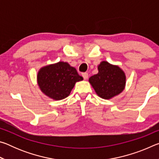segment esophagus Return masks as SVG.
Listing matches in <instances>:
<instances>
[{
	"label": "esophagus",
	"mask_w": 159,
	"mask_h": 159,
	"mask_svg": "<svg viewBox=\"0 0 159 159\" xmlns=\"http://www.w3.org/2000/svg\"><path fill=\"white\" fill-rule=\"evenodd\" d=\"M82 76L83 79H84V80H86V79H88V73H83Z\"/></svg>",
	"instance_id": "esophagus-1"
}]
</instances>
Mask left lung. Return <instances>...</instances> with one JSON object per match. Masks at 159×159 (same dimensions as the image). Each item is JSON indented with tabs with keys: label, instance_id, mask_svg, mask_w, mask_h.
Here are the masks:
<instances>
[{
	"label": "left lung",
	"instance_id": "left-lung-1",
	"mask_svg": "<svg viewBox=\"0 0 159 159\" xmlns=\"http://www.w3.org/2000/svg\"><path fill=\"white\" fill-rule=\"evenodd\" d=\"M98 69V73L90 77L88 81L99 98L110 99L123 92L125 88L126 76L121 68L102 61Z\"/></svg>",
	"mask_w": 159,
	"mask_h": 159
}]
</instances>
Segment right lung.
Wrapping results in <instances>:
<instances>
[{
  "mask_svg": "<svg viewBox=\"0 0 159 159\" xmlns=\"http://www.w3.org/2000/svg\"><path fill=\"white\" fill-rule=\"evenodd\" d=\"M83 79L68 62H59L41 67L37 74V84L41 92L53 100L65 99L76 83Z\"/></svg>",
  "mask_w": 159,
  "mask_h": 159,
  "instance_id": "add662e5",
  "label": "right lung"
}]
</instances>
